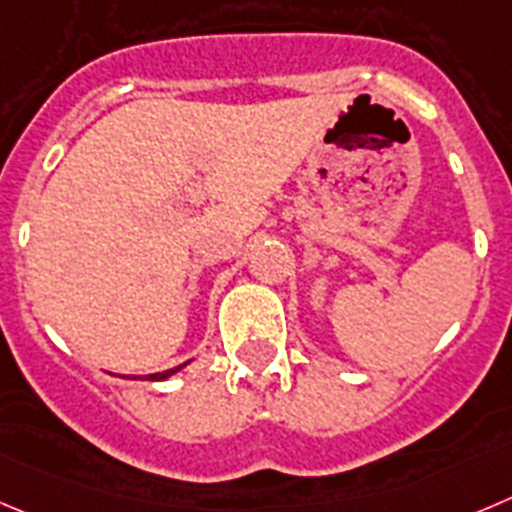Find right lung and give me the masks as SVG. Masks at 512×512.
Returning a JSON list of instances; mask_svg holds the SVG:
<instances>
[{"label": "right lung", "instance_id": "1", "mask_svg": "<svg viewBox=\"0 0 512 512\" xmlns=\"http://www.w3.org/2000/svg\"><path fill=\"white\" fill-rule=\"evenodd\" d=\"M186 364H191V362H186ZM186 364H178V367L168 369V372H155V374H145L143 379H148V382H163V379H168V377H173V374H178L180 369L186 367ZM130 379H138V377H130Z\"/></svg>", "mask_w": 512, "mask_h": 512}]
</instances>
